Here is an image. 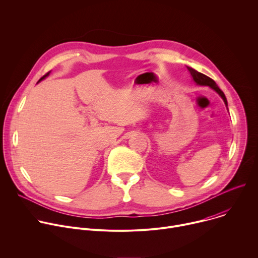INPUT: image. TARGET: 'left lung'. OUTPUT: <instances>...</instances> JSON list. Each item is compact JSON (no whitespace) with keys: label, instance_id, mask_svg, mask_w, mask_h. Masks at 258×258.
<instances>
[{"label":"left lung","instance_id":"obj_1","mask_svg":"<svg viewBox=\"0 0 258 258\" xmlns=\"http://www.w3.org/2000/svg\"><path fill=\"white\" fill-rule=\"evenodd\" d=\"M187 68H188V70H189V72H190V75H191L193 81H194L198 86H207V87L211 88V89H212L213 91H215L220 97H222V99L224 100L226 106L228 107V101H227V98H226L225 94L223 93L222 90H220V89L217 87V85L215 84V82H214L213 80H211V79L208 78L207 76L203 75V73L198 72L197 70H195V69H193V68H191V67H189V66H187Z\"/></svg>","mask_w":258,"mask_h":258}]
</instances>
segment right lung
<instances>
[{
  "label": "right lung",
  "mask_w": 258,
  "mask_h": 258,
  "mask_svg": "<svg viewBox=\"0 0 258 258\" xmlns=\"http://www.w3.org/2000/svg\"><path fill=\"white\" fill-rule=\"evenodd\" d=\"M50 72H51V71H49V72H48V73H47V75H45V76H44V77H43V78H41V79H40V81H39V82H38V83H40V82H41V81H43V80H45V79H46V78H47V77H48V76H49V75H50Z\"/></svg>",
  "instance_id": "1"
}]
</instances>
